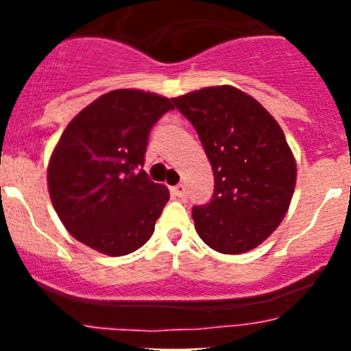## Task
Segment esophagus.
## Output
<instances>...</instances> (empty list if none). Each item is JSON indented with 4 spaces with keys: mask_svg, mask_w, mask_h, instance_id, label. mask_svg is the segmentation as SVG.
Masks as SVG:
<instances>
[{
    "mask_svg": "<svg viewBox=\"0 0 351 351\" xmlns=\"http://www.w3.org/2000/svg\"><path fill=\"white\" fill-rule=\"evenodd\" d=\"M171 192H173V195H175V197L183 198V197H185V193H186V189H185V185H182V183H180V185L173 186Z\"/></svg>",
    "mask_w": 351,
    "mask_h": 351,
    "instance_id": "esophagus-1",
    "label": "esophagus"
}]
</instances>
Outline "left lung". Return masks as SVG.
Returning a JSON list of instances; mask_svg holds the SVG:
<instances>
[{
    "label": "left lung",
    "mask_w": 351,
    "mask_h": 351,
    "mask_svg": "<svg viewBox=\"0 0 351 351\" xmlns=\"http://www.w3.org/2000/svg\"><path fill=\"white\" fill-rule=\"evenodd\" d=\"M171 100L195 127L214 171L212 200L192 210L198 236L219 253L253 250L280 226L295 189L284 130L253 97L229 84Z\"/></svg>",
    "instance_id": "1"
}]
</instances>
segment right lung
I'll list each match as a JSON object with an SVG mask.
<instances>
[{
  "instance_id": "add662e5",
  "label": "right lung",
  "mask_w": 351,
  "mask_h": 351,
  "mask_svg": "<svg viewBox=\"0 0 351 351\" xmlns=\"http://www.w3.org/2000/svg\"><path fill=\"white\" fill-rule=\"evenodd\" d=\"M171 101L113 90L67 123L49 161L47 185L59 219L80 243L123 256L153 236L169 192L141 166L151 129L175 108Z\"/></svg>"
}]
</instances>
